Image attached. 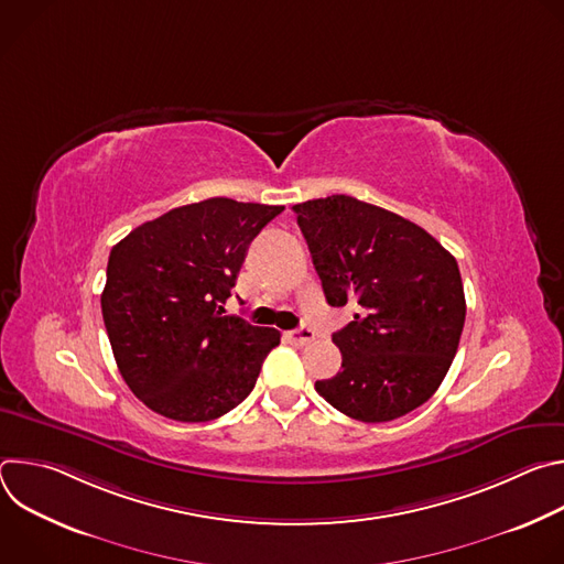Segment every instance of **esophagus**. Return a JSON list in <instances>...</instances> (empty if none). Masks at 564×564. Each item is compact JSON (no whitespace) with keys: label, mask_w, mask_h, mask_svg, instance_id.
Masks as SVG:
<instances>
[{"label":"esophagus","mask_w":564,"mask_h":564,"mask_svg":"<svg viewBox=\"0 0 564 564\" xmlns=\"http://www.w3.org/2000/svg\"><path fill=\"white\" fill-rule=\"evenodd\" d=\"M288 339L292 344H296V346H305V344H310L314 339V333L310 328H299V330H290Z\"/></svg>","instance_id":"1"}]
</instances>
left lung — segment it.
Returning a JSON list of instances; mask_svg holds the SVG:
<instances>
[{
	"label": "left lung",
	"mask_w": 564,
	"mask_h": 564,
	"mask_svg": "<svg viewBox=\"0 0 564 564\" xmlns=\"http://www.w3.org/2000/svg\"><path fill=\"white\" fill-rule=\"evenodd\" d=\"M333 307L357 305L333 335L341 370L316 381L339 413L404 417L444 381L459 346L466 301L457 261L420 225L352 196L292 207Z\"/></svg>",
	"instance_id": "left-lung-1"
}]
</instances>
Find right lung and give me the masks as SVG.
<instances>
[{"label": "right lung", "mask_w": 564, "mask_h": 564, "mask_svg": "<svg viewBox=\"0 0 564 564\" xmlns=\"http://www.w3.org/2000/svg\"><path fill=\"white\" fill-rule=\"evenodd\" d=\"M281 205L207 198L135 227L109 254L102 316L131 392L176 422L243 401L281 333L225 316L254 236Z\"/></svg>", "instance_id": "right-lung-1"}]
</instances>
